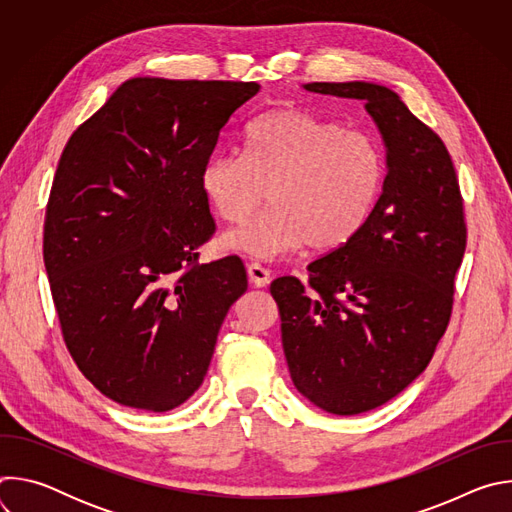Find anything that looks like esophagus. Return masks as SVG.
<instances>
[{
    "mask_svg": "<svg viewBox=\"0 0 512 512\" xmlns=\"http://www.w3.org/2000/svg\"><path fill=\"white\" fill-rule=\"evenodd\" d=\"M247 273H249V281L255 285V287H265L271 279V271L267 267H263L261 263H251L247 267Z\"/></svg>",
    "mask_w": 512,
    "mask_h": 512,
    "instance_id": "obj_1",
    "label": "esophagus"
}]
</instances>
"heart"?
I'll return each mask as SVG.
<instances>
[{
	"label": "heart",
	"mask_w": 512,
	"mask_h": 512,
	"mask_svg": "<svg viewBox=\"0 0 512 512\" xmlns=\"http://www.w3.org/2000/svg\"><path fill=\"white\" fill-rule=\"evenodd\" d=\"M385 180L379 143L306 109L267 111L247 129L245 152L218 154L200 186L227 223H242L270 190L272 206L223 237V245L273 259L310 245L346 247L367 225Z\"/></svg>",
	"instance_id": "obj_1"
}]
</instances>
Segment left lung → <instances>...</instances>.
<instances>
[{"instance_id": "left-lung-1", "label": "left lung", "mask_w": 512, "mask_h": 512, "mask_svg": "<svg viewBox=\"0 0 512 512\" xmlns=\"http://www.w3.org/2000/svg\"><path fill=\"white\" fill-rule=\"evenodd\" d=\"M304 89L364 101L387 148L362 231L312 261L306 285L285 275L269 287L291 381L316 407L356 415L413 383L444 336L466 251L464 200L442 137L397 93L362 81Z\"/></svg>"}]
</instances>
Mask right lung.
Listing matches in <instances>:
<instances>
[{
    "label": "right lung",
    "mask_w": 512,
    "mask_h": 512,
    "mask_svg": "<svg viewBox=\"0 0 512 512\" xmlns=\"http://www.w3.org/2000/svg\"><path fill=\"white\" fill-rule=\"evenodd\" d=\"M257 83L125 81L70 135L44 218L64 344L109 399L170 411L202 385L218 330L247 291L237 255L198 263L214 235L200 176Z\"/></svg>",
    "instance_id": "1"
}]
</instances>
